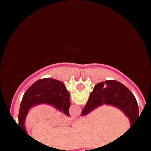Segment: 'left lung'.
<instances>
[{"label": "left lung", "mask_w": 151, "mask_h": 151, "mask_svg": "<svg viewBox=\"0 0 151 151\" xmlns=\"http://www.w3.org/2000/svg\"><path fill=\"white\" fill-rule=\"evenodd\" d=\"M47 104L70 116V93L62 81L45 78L35 81L22 96L18 116V126L25 131V121L31 107Z\"/></svg>", "instance_id": "8db88e82"}]
</instances>
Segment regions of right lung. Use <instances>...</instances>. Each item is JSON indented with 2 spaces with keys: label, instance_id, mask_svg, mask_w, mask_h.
<instances>
[{
  "label": "right lung",
  "instance_id": "add662e5",
  "mask_svg": "<svg viewBox=\"0 0 151 151\" xmlns=\"http://www.w3.org/2000/svg\"><path fill=\"white\" fill-rule=\"evenodd\" d=\"M103 104L112 105L119 108L129 119L131 126H133L139 118L138 106L134 95L126 86L116 80L100 82L93 88L81 116Z\"/></svg>",
  "mask_w": 151,
  "mask_h": 151
}]
</instances>
